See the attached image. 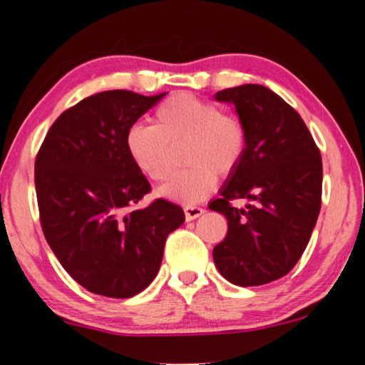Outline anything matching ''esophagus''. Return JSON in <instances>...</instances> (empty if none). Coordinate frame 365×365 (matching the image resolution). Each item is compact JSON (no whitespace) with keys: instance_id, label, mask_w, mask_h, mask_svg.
I'll use <instances>...</instances> for the list:
<instances>
[{"instance_id":"esophagus-1","label":"esophagus","mask_w":365,"mask_h":365,"mask_svg":"<svg viewBox=\"0 0 365 365\" xmlns=\"http://www.w3.org/2000/svg\"><path fill=\"white\" fill-rule=\"evenodd\" d=\"M204 209L197 206H186L184 207V216H186V221H194L199 216H202Z\"/></svg>"}]
</instances>
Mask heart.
Segmentation results:
<instances>
[{
  "label": "heart",
  "mask_w": 365,
  "mask_h": 365,
  "mask_svg": "<svg viewBox=\"0 0 365 365\" xmlns=\"http://www.w3.org/2000/svg\"><path fill=\"white\" fill-rule=\"evenodd\" d=\"M128 156L151 181L161 182L173 169V149L182 148L181 161L189 166L161 187L169 201L196 204L216 186V174L229 178L247 151L242 121L224 114L216 104L194 94L179 93L159 104L154 126L133 124L124 138Z\"/></svg>",
  "instance_id": "heart-1"
}]
</instances>
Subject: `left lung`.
<instances>
[{
    "label": "left lung",
    "instance_id": "obj_1",
    "mask_svg": "<svg viewBox=\"0 0 365 365\" xmlns=\"http://www.w3.org/2000/svg\"><path fill=\"white\" fill-rule=\"evenodd\" d=\"M214 98L234 104L247 133L242 164L209 202L227 219L214 264L236 286H262L286 276L307 247L321 211V153L296 109L269 88L242 84ZM239 197L255 204L232 208Z\"/></svg>",
    "mask_w": 365,
    "mask_h": 365
}]
</instances>
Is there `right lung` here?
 <instances>
[{"label": "right lung", "mask_w": 365, "mask_h": 365, "mask_svg": "<svg viewBox=\"0 0 365 365\" xmlns=\"http://www.w3.org/2000/svg\"><path fill=\"white\" fill-rule=\"evenodd\" d=\"M166 93L114 89L93 94L59 116L34 163L44 237L66 272L89 292L128 299L161 267L166 237L184 222L178 204L156 199L128 156L126 131Z\"/></svg>", "instance_id": "obj_1"}]
</instances>
